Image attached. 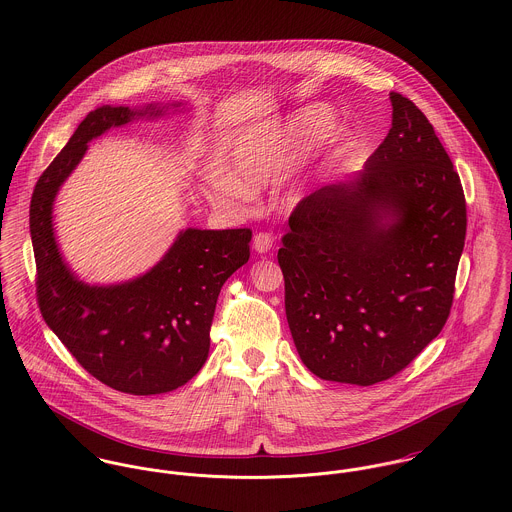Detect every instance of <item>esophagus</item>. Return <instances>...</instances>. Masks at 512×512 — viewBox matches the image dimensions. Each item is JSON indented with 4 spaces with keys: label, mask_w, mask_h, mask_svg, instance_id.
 I'll return each mask as SVG.
<instances>
[{
    "label": "esophagus",
    "mask_w": 512,
    "mask_h": 512,
    "mask_svg": "<svg viewBox=\"0 0 512 512\" xmlns=\"http://www.w3.org/2000/svg\"><path fill=\"white\" fill-rule=\"evenodd\" d=\"M252 246L258 254H268L274 246V236L270 232H256L254 240H252Z\"/></svg>",
    "instance_id": "esophagus-1"
}]
</instances>
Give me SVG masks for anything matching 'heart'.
Returning a JSON list of instances; mask_svg holds the SVG:
<instances>
[{
	"instance_id": "b5f03b06",
	"label": "heart",
	"mask_w": 512,
	"mask_h": 512,
	"mask_svg": "<svg viewBox=\"0 0 512 512\" xmlns=\"http://www.w3.org/2000/svg\"><path fill=\"white\" fill-rule=\"evenodd\" d=\"M333 128L335 118L327 108L307 106L236 134L222 151V169L211 167L205 173L207 199L222 211L242 209L252 193L282 181ZM303 195L305 187L293 185L284 201L295 205Z\"/></svg>"
}]
</instances>
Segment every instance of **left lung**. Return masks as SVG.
I'll list each match as a JSON object with an SVG mask.
<instances>
[{"mask_svg": "<svg viewBox=\"0 0 512 512\" xmlns=\"http://www.w3.org/2000/svg\"><path fill=\"white\" fill-rule=\"evenodd\" d=\"M392 128L347 181L305 197L278 250L286 315L315 376L370 386L410 365L443 329L467 209L424 112L390 92Z\"/></svg>", "mask_w": 512, "mask_h": 512, "instance_id": "1", "label": "left lung"}]
</instances>
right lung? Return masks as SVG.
<instances>
[{
	"label": "right lung",
	"instance_id": "right-lung-1",
	"mask_svg": "<svg viewBox=\"0 0 512 512\" xmlns=\"http://www.w3.org/2000/svg\"><path fill=\"white\" fill-rule=\"evenodd\" d=\"M167 110L147 104L100 106L90 112L39 177L29 209L37 299L45 323L86 372L136 396L171 392L203 368L220 288L248 262L252 230L185 228L146 274L122 284L90 286L78 280L59 250L53 205L88 142L134 120L161 118Z\"/></svg>",
	"mask_w": 512,
	"mask_h": 512
}]
</instances>
